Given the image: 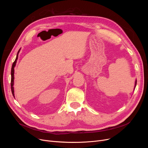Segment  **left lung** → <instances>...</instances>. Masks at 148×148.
Instances as JSON below:
<instances>
[{
  "mask_svg": "<svg viewBox=\"0 0 148 148\" xmlns=\"http://www.w3.org/2000/svg\"><path fill=\"white\" fill-rule=\"evenodd\" d=\"M136 84H137V80H136V83H135V87L136 88Z\"/></svg>",
  "mask_w": 148,
  "mask_h": 148,
  "instance_id": "obj_1",
  "label": "left lung"
}]
</instances>
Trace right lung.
<instances>
[{"instance_id":"1","label":"right lung","mask_w":148,"mask_h":148,"mask_svg":"<svg viewBox=\"0 0 148 148\" xmlns=\"http://www.w3.org/2000/svg\"><path fill=\"white\" fill-rule=\"evenodd\" d=\"M20 51V50H18L17 54V57L16 59H15V61L13 62L12 65V68H11V92H12V95L14 97V87H13V85H14V67L15 66V64H16L17 62V60L18 59V53Z\"/></svg>"}]
</instances>
